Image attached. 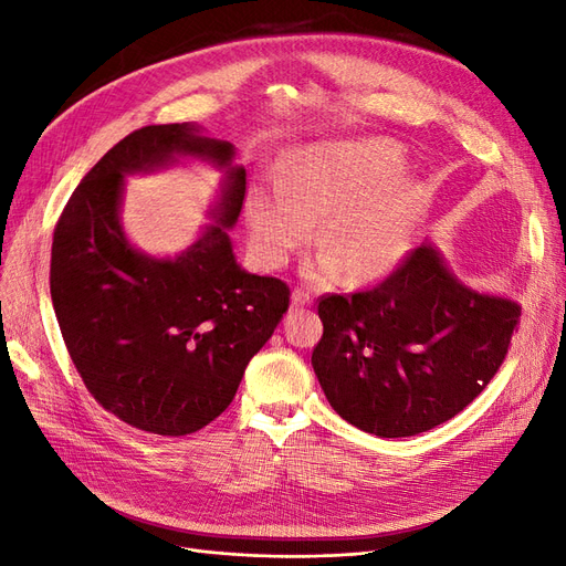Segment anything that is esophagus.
Returning a JSON list of instances; mask_svg holds the SVG:
<instances>
[{"mask_svg":"<svg viewBox=\"0 0 566 566\" xmlns=\"http://www.w3.org/2000/svg\"><path fill=\"white\" fill-rule=\"evenodd\" d=\"M306 304H312V295H310V290H304V287H295V293H293V306H306Z\"/></svg>","mask_w":566,"mask_h":566,"instance_id":"obj_1","label":"esophagus"}]
</instances>
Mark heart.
Here are the masks:
<instances>
[{
	"instance_id": "obj_1",
	"label": "heart",
	"mask_w": 566,
	"mask_h": 566,
	"mask_svg": "<svg viewBox=\"0 0 566 566\" xmlns=\"http://www.w3.org/2000/svg\"><path fill=\"white\" fill-rule=\"evenodd\" d=\"M403 169L397 146L385 142L321 144L302 150L290 177H271L248 196L252 248L266 266H281L318 224L325 250L310 266L331 281L345 269L354 283L397 266L420 217V191L391 181Z\"/></svg>"
}]
</instances>
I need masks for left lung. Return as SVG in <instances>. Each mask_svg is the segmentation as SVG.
<instances>
[{
    "mask_svg": "<svg viewBox=\"0 0 566 566\" xmlns=\"http://www.w3.org/2000/svg\"><path fill=\"white\" fill-rule=\"evenodd\" d=\"M312 366L339 418L375 437L451 420L505 361L522 310L462 285L424 243L364 293L318 300Z\"/></svg>",
    "mask_w": 566,
    "mask_h": 566,
    "instance_id": "8db88e82",
    "label": "left lung"
}]
</instances>
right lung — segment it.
Masks as SVG:
<instances>
[{
    "mask_svg": "<svg viewBox=\"0 0 566 566\" xmlns=\"http://www.w3.org/2000/svg\"><path fill=\"white\" fill-rule=\"evenodd\" d=\"M181 155L228 172L218 224L175 261H156L118 227L124 175ZM231 163L233 146L196 125L142 127L90 169L56 221L49 285L67 354L92 397L136 430L184 437L224 413L287 312L290 287L233 256L227 229L245 169Z\"/></svg>",
    "mask_w": 566,
    "mask_h": 566,
    "instance_id": "obj_1",
    "label": "right lung"
}]
</instances>
